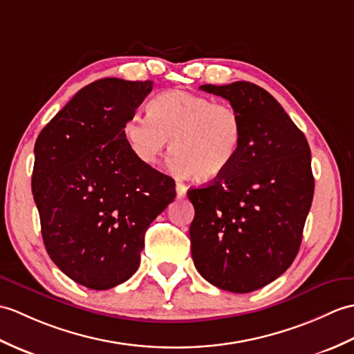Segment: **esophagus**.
Wrapping results in <instances>:
<instances>
[{
    "label": "esophagus",
    "mask_w": 354,
    "mask_h": 354,
    "mask_svg": "<svg viewBox=\"0 0 354 354\" xmlns=\"http://www.w3.org/2000/svg\"><path fill=\"white\" fill-rule=\"evenodd\" d=\"M176 189H177V198H185V197H186L187 187H186L185 185H182V183H177Z\"/></svg>",
    "instance_id": "1"
}]
</instances>
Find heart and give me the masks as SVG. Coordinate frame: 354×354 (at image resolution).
I'll return each instance as SVG.
<instances>
[{"label":"heart","mask_w":354,"mask_h":354,"mask_svg":"<svg viewBox=\"0 0 354 354\" xmlns=\"http://www.w3.org/2000/svg\"><path fill=\"white\" fill-rule=\"evenodd\" d=\"M122 138L136 159L153 167L171 139L169 165L180 176L198 182L221 177L236 159L242 121L229 104L185 91L156 95L147 118L131 116L122 124Z\"/></svg>","instance_id":"obj_1"}]
</instances>
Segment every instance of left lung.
Returning a JSON list of instances; mask_svg holds the SVG:
<instances>
[{
	"label": "left lung",
	"instance_id": "obj_1",
	"mask_svg": "<svg viewBox=\"0 0 354 354\" xmlns=\"http://www.w3.org/2000/svg\"><path fill=\"white\" fill-rule=\"evenodd\" d=\"M241 116L236 159L206 187L187 191L195 268L214 286L247 294L283 274L300 248L313 182L303 131L270 92L250 82L203 84Z\"/></svg>",
	"mask_w": 354,
	"mask_h": 354
}]
</instances>
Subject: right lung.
<instances>
[{
  "instance_id": "add662e5",
  "label": "right lung",
  "mask_w": 354,
  "mask_h": 354,
  "mask_svg": "<svg viewBox=\"0 0 354 354\" xmlns=\"http://www.w3.org/2000/svg\"><path fill=\"white\" fill-rule=\"evenodd\" d=\"M151 89L150 80L101 78L36 139L31 191L45 248L89 289H111L136 272L147 229L176 198L174 180L140 163L122 138V124Z\"/></svg>"
}]
</instances>
